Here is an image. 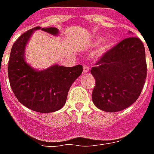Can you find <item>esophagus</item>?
I'll use <instances>...</instances> for the list:
<instances>
[{
  "label": "esophagus",
  "mask_w": 154,
  "mask_h": 154,
  "mask_svg": "<svg viewBox=\"0 0 154 154\" xmlns=\"http://www.w3.org/2000/svg\"><path fill=\"white\" fill-rule=\"evenodd\" d=\"M89 70H90L89 67H88L87 65H84L83 66V73H87V72H89Z\"/></svg>",
  "instance_id": "obj_1"
}]
</instances>
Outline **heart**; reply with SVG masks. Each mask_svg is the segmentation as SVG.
Returning a JSON list of instances; mask_svg holds the SVG:
<instances>
[{
  "label": "heart",
  "instance_id": "1",
  "mask_svg": "<svg viewBox=\"0 0 154 154\" xmlns=\"http://www.w3.org/2000/svg\"><path fill=\"white\" fill-rule=\"evenodd\" d=\"M100 41H101V39H100V38H97V42H96V43H100Z\"/></svg>",
  "mask_w": 154,
  "mask_h": 154
}]
</instances>
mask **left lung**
<instances>
[{
  "label": "left lung",
  "instance_id": "1",
  "mask_svg": "<svg viewBox=\"0 0 154 154\" xmlns=\"http://www.w3.org/2000/svg\"><path fill=\"white\" fill-rule=\"evenodd\" d=\"M96 80L92 101L100 110L117 112L131 106L147 77L145 49L137 37H128L100 57L91 70Z\"/></svg>",
  "mask_w": 154,
  "mask_h": 154
}]
</instances>
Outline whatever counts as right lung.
Returning a JSON list of instances; mask_svg holds the SVG:
<instances>
[{"mask_svg": "<svg viewBox=\"0 0 154 154\" xmlns=\"http://www.w3.org/2000/svg\"><path fill=\"white\" fill-rule=\"evenodd\" d=\"M35 27L24 33L12 46L8 63V77L13 92L18 100L29 109L40 113L60 110L66 103L67 93L74 81L82 72V66L72 67L55 64L42 71L35 70L25 60V48ZM41 30L57 35L54 27Z\"/></svg>", "mask_w": 154, "mask_h": 154, "instance_id": "1", "label": "right lung"}]
</instances>
